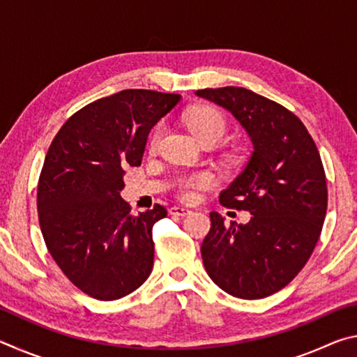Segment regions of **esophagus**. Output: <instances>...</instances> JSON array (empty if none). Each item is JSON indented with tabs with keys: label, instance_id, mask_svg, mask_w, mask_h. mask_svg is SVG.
<instances>
[{
	"label": "esophagus",
	"instance_id": "1",
	"mask_svg": "<svg viewBox=\"0 0 357 357\" xmlns=\"http://www.w3.org/2000/svg\"><path fill=\"white\" fill-rule=\"evenodd\" d=\"M170 214H172V215H181V217H184V215H187V214H190V209L183 208V206H173V208H170Z\"/></svg>",
	"mask_w": 357,
	"mask_h": 357
}]
</instances>
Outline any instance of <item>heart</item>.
<instances>
[{"label":"heart","instance_id":"heart-1","mask_svg":"<svg viewBox=\"0 0 357 357\" xmlns=\"http://www.w3.org/2000/svg\"><path fill=\"white\" fill-rule=\"evenodd\" d=\"M185 124L202 143L217 142L225 134V118L219 110L213 107H195L185 114ZM162 135H164V126H157L149 137L148 146L151 151L159 148ZM214 184V174L211 172H195L185 174L178 183V195L185 202H193L197 193L204 189H209Z\"/></svg>","mask_w":357,"mask_h":357}]
</instances>
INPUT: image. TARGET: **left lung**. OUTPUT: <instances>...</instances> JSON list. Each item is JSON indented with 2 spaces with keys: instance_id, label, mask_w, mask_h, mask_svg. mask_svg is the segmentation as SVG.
Returning <instances> with one entry per match:
<instances>
[{
  "instance_id": "8db88e82",
  "label": "left lung",
  "mask_w": 357,
  "mask_h": 357,
  "mask_svg": "<svg viewBox=\"0 0 357 357\" xmlns=\"http://www.w3.org/2000/svg\"><path fill=\"white\" fill-rule=\"evenodd\" d=\"M195 94L227 108L253 144L244 170L219 198L223 206L249 211L252 219L227 227L211 213L203 264L234 298H266L299 274L321 234L328 209L321 157L302 121L274 100L238 86Z\"/></svg>"
}]
</instances>
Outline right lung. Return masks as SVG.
I'll use <instances>...</instances> for the list:
<instances>
[{
    "mask_svg": "<svg viewBox=\"0 0 357 357\" xmlns=\"http://www.w3.org/2000/svg\"><path fill=\"white\" fill-rule=\"evenodd\" d=\"M179 100L124 89L72 114L48 148L38 184L42 236L64 275L94 299L124 298L153 271V227L167 209L132 215L123 174L142 164L149 130Z\"/></svg>",
    "mask_w": 357,
    "mask_h": 357,
    "instance_id": "right-lung-1",
    "label": "right lung"
}]
</instances>
